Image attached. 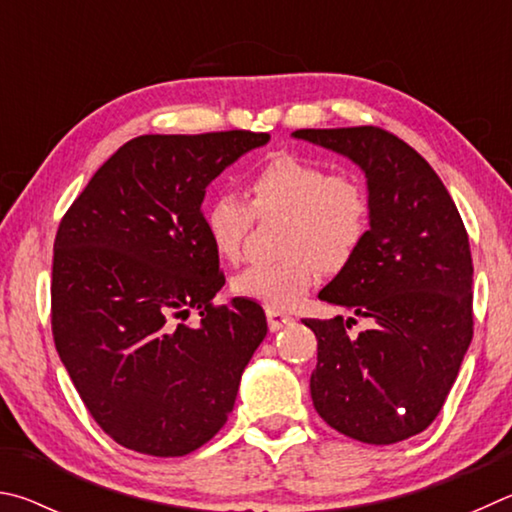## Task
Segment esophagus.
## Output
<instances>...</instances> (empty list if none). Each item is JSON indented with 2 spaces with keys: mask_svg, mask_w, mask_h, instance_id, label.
<instances>
[{
  "mask_svg": "<svg viewBox=\"0 0 512 512\" xmlns=\"http://www.w3.org/2000/svg\"><path fill=\"white\" fill-rule=\"evenodd\" d=\"M265 312H267V324H270V330H274V333H276V330L294 324V317L288 315V312H281L276 308H267Z\"/></svg>",
  "mask_w": 512,
  "mask_h": 512,
  "instance_id": "obj_1",
  "label": "esophagus"
}]
</instances>
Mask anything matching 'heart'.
I'll return each instance as SVG.
<instances>
[{"label":"heart","mask_w":512,"mask_h":512,"mask_svg":"<svg viewBox=\"0 0 512 512\" xmlns=\"http://www.w3.org/2000/svg\"><path fill=\"white\" fill-rule=\"evenodd\" d=\"M249 202L231 191L204 206V224L215 251L236 261L254 218L283 213L279 238L285 254L251 263L233 276L240 297L270 308H290L319 281L321 270L339 272L369 236L371 204L360 177L328 173L319 161L274 155L249 177Z\"/></svg>","instance_id":"obj_1"}]
</instances>
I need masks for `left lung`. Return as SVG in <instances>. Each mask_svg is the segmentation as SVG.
Instances as JSON below:
<instances>
[{"label": "left lung", "mask_w": 512, "mask_h": 512, "mask_svg": "<svg viewBox=\"0 0 512 512\" xmlns=\"http://www.w3.org/2000/svg\"><path fill=\"white\" fill-rule=\"evenodd\" d=\"M364 170L369 236L321 301L375 321L351 339L348 319H303L317 335L312 405L326 423L391 445L434 423L472 342L468 231L434 168L382 128L297 130Z\"/></svg>", "instance_id": "8db88e82"}]
</instances>
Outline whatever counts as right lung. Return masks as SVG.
Masks as SVG:
<instances>
[{
    "label": "right lung",
    "instance_id": "right-lung-1",
    "mask_svg": "<svg viewBox=\"0 0 512 512\" xmlns=\"http://www.w3.org/2000/svg\"><path fill=\"white\" fill-rule=\"evenodd\" d=\"M267 132L143 134L114 152L53 242L51 330L103 432L150 456L195 452L227 423L240 375L267 335L251 299L224 285L202 202ZM195 309V327L183 324Z\"/></svg>",
    "mask_w": 512,
    "mask_h": 512
}]
</instances>
